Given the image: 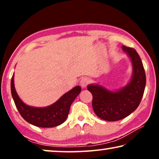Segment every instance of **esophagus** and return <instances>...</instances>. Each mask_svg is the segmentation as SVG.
Wrapping results in <instances>:
<instances>
[{
  "label": "esophagus",
  "instance_id": "obj_1",
  "mask_svg": "<svg viewBox=\"0 0 159 159\" xmlns=\"http://www.w3.org/2000/svg\"><path fill=\"white\" fill-rule=\"evenodd\" d=\"M89 82H90V80L88 77H83L80 80V85L82 86V88H86Z\"/></svg>",
  "mask_w": 159,
  "mask_h": 159
}]
</instances>
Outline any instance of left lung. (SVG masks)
Wrapping results in <instances>:
<instances>
[{
  "mask_svg": "<svg viewBox=\"0 0 159 159\" xmlns=\"http://www.w3.org/2000/svg\"><path fill=\"white\" fill-rule=\"evenodd\" d=\"M131 58L133 75L127 86L117 92L103 87L90 84L88 90L92 93L93 108L95 114L103 120L115 121L125 119L140 105L144 93L146 77L140 56L132 48L122 46Z\"/></svg>",
  "mask_w": 159,
  "mask_h": 159,
  "instance_id": "left-lung-1",
  "label": "left lung"
}]
</instances>
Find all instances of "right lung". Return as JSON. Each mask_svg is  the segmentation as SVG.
Returning <instances> with one entry per match:
<instances>
[{
  "instance_id": "obj_1",
  "label": "right lung",
  "mask_w": 159,
  "mask_h": 159,
  "mask_svg": "<svg viewBox=\"0 0 159 159\" xmlns=\"http://www.w3.org/2000/svg\"><path fill=\"white\" fill-rule=\"evenodd\" d=\"M11 90L16 107L25 120L39 127H53L66 120L71 103L81 92V87H75L53 105L45 108L31 107L21 101L15 90L14 75L11 81Z\"/></svg>"
}]
</instances>
